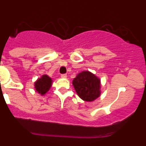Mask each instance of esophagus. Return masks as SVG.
Listing matches in <instances>:
<instances>
[{
	"mask_svg": "<svg viewBox=\"0 0 146 146\" xmlns=\"http://www.w3.org/2000/svg\"><path fill=\"white\" fill-rule=\"evenodd\" d=\"M60 77H61L62 78H66L67 75H66V74H61V76H60Z\"/></svg>",
	"mask_w": 146,
	"mask_h": 146,
	"instance_id": "obj_1",
	"label": "esophagus"
}]
</instances>
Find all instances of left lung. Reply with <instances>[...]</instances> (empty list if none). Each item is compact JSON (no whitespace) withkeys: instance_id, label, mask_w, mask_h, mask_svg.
Here are the masks:
<instances>
[{"instance_id":"8db88e82","label":"left lung","mask_w":146,"mask_h":146,"mask_svg":"<svg viewBox=\"0 0 146 146\" xmlns=\"http://www.w3.org/2000/svg\"><path fill=\"white\" fill-rule=\"evenodd\" d=\"M76 93L83 101L93 102L101 95V80L91 72L83 71L72 81Z\"/></svg>"}]
</instances>
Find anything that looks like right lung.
<instances>
[{
	"mask_svg": "<svg viewBox=\"0 0 146 146\" xmlns=\"http://www.w3.org/2000/svg\"><path fill=\"white\" fill-rule=\"evenodd\" d=\"M52 80L47 74H43L34 82V88L36 92L38 93L42 96L47 94L52 86Z\"/></svg>",
	"mask_w": 146,
	"mask_h": 146,
	"instance_id": "1",
	"label": "right lung"
}]
</instances>
